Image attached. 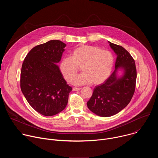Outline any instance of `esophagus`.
I'll return each mask as SVG.
<instances>
[{"instance_id": "34e87169", "label": "esophagus", "mask_w": 158, "mask_h": 158, "mask_svg": "<svg viewBox=\"0 0 158 158\" xmlns=\"http://www.w3.org/2000/svg\"><path fill=\"white\" fill-rule=\"evenodd\" d=\"M81 89V87H73V91H79V90Z\"/></svg>"}]
</instances>
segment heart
Masks as SVG:
<instances>
[{
  "label": "heart",
  "instance_id": "1",
  "mask_svg": "<svg viewBox=\"0 0 158 158\" xmlns=\"http://www.w3.org/2000/svg\"><path fill=\"white\" fill-rule=\"evenodd\" d=\"M114 63L112 53L98 47L81 45L74 49L70 57H64L60 62V70L64 79L75 85L91 83L100 84L110 75ZM81 67L83 73L75 76ZM76 78H75V77Z\"/></svg>",
  "mask_w": 158,
  "mask_h": 158
}]
</instances>
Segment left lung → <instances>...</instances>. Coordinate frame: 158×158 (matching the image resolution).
Instances as JSON below:
<instances>
[{
  "mask_svg": "<svg viewBox=\"0 0 158 158\" xmlns=\"http://www.w3.org/2000/svg\"><path fill=\"white\" fill-rule=\"evenodd\" d=\"M108 42L117 56L115 70L104 83L95 87L87 102L90 110L104 118L118 114L127 106L134 94L137 77L131 54L122 46Z\"/></svg>",
  "mask_w": 158,
  "mask_h": 158,
  "instance_id": "8db88e82",
  "label": "left lung"
}]
</instances>
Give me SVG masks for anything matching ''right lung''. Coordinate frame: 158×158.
I'll use <instances>...</instances> for the list:
<instances>
[{
    "mask_svg": "<svg viewBox=\"0 0 158 158\" xmlns=\"http://www.w3.org/2000/svg\"><path fill=\"white\" fill-rule=\"evenodd\" d=\"M65 46L58 40L38 45L31 50L22 64V93L31 106L45 116H54L62 111L72 91L57 64Z\"/></svg>",
    "mask_w": 158,
    "mask_h": 158,
    "instance_id": "right-lung-1",
    "label": "right lung"
}]
</instances>
